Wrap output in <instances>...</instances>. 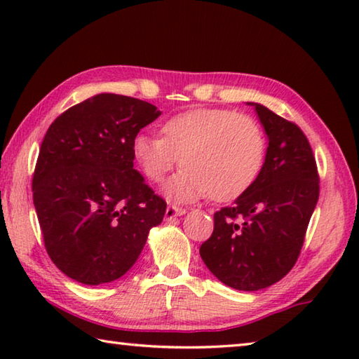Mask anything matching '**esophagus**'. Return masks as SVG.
Listing matches in <instances>:
<instances>
[{
  "instance_id": "34e87169",
  "label": "esophagus",
  "mask_w": 359,
  "mask_h": 359,
  "mask_svg": "<svg viewBox=\"0 0 359 359\" xmlns=\"http://www.w3.org/2000/svg\"><path fill=\"white\" fill-rule=\"evenodd\" d=\"M185 209H182V208H175V205H168L166 208V214H165V218H166V222H172V220H175V218L177 217H182V215H185Z\"/></svg>"
}]
</instances>
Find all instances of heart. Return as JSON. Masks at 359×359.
<instances>
[{
  "mask_svg": "<svg viewBox=\"0 0 359 359\" xmlns=\"http://www.w3.org/2000/svg\"><path fill=\"white\" fill-rule=\"evenodd\" d=\"M133 156L151 182L185 168L166 185L175 201L210 194L231 201L258 179L266 158V137L252 117L229 109H190L168 118L161 136L141 133L133 139Z\"/></svg>",
  "mask_w": 359,
  "mask_h": 359,
  "instance_id": "b5f03b06",
  "label": "heart"
}]
</instances>
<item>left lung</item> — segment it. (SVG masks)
I'll list each match as a JSON object with an SVG mask.
<instances>
[{
    "instance_id": "left-lung-1",
    "label": "left lung",
    "mask_w": 359,
    "mask_h": 359,
    "mask_svg": "<svg viewBox=\"0 0 359 359\" xmlns=\"http://www.w3.org/2000/svg\"><path fill=\"white\" fill-rule=\"evenodd\" d=\"M267 136L264 165L253 185L214 215V233L199 248L218 280L241 291H258L294 266L318 201V172L301 128L258 102Z\"/></svg>"
}]
</instances>
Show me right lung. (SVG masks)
<instances>
[{"label": "right lung", "mask_w": 359, "mask_h": 359, "mask_svg": "<svg viewBox=\"0 0 359 359\" xmlns=\"http://www.w3.org/2000/svg\"><path fill=\"white\" fill-rule=\"evenodd\" d=\"M161 112L147 101L100 93L48 126L33 175V203L48 257L83 285L131 269L166 203L133 161V139Z\"/></svg>", "instance_id": "right-lung-1"}]
</instances>
